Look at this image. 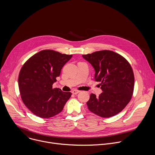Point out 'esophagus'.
Returning <instances> with one entry per match:
<instances>
[{"label": "esophagus", "instance_id": "esophagus-1", "mask_svg": "<svg viewBox=\"0 0 155 155\" xmlns=\"http://www.w3.org/2000/svg\"><path fill=\"white\" fill-rule=\"evenodd\" d=\"M72 94H77L78 93H80V91L74 90H73V91H72Z\"/></svg>", "mask_w": 155, "mask_h": 155}]
</instances>
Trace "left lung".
<instances>
[{"label":"left lung","mask_w":155,"mask_h":155,"mask_svg":"<svg viewBox=\"0 0 155 155\" xmlns=\"http://www.w3.org/2000/svg\"><path fill=\"white\" fill-rule=\"evenodd\" d=\"M95 71L94 78L101 82L102 93L98 96L91 94L86 103L90 111L104 118L113 117L124 109L134 91V76L127 61L110 50L83 54Z\"/></svg>","instance_id":"obj_1"}]
</instances>
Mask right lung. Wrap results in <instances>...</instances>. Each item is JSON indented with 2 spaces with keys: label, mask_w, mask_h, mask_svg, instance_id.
<instances>
[{
  "label": "right lung",
  "mask_w": 155,
  "mask_h": 155,
  "mask_svg": "<svg viewBox=\"0 0 155 155\" xmlns=\"http://www.w3.org/2000/svg\"><path fill=\"white\" fill-rule=\"evenodd\" d=\"M72 55L45 50L31 57L22 67L18 77L21 97L35 115L48 118L60 113L71 97V92L53 88L64 64Z\"/></svg>",
  "instance_id": "1"
}]
</instances>
